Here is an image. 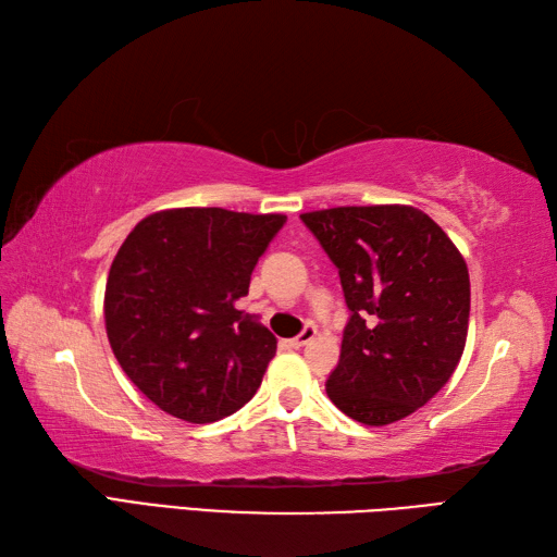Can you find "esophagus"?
I'll list each match as a JSON object with an SVG mask.
<instances>
[{"instance_id": "1", "label": "esophagus", "mask_w": 557, "mask_h": 557, "mask_svg": "<svg viewBox=\"0 0 557 557\" xmlns=\"http://www.w3.org/2000/svg\"><path fill=\"white\" fill-rule=\"evenodd\" d=\"M315 333H318V330H315L313 325H309V327L304 330L301 335H297V337H292V339H289V347H294V349L306 347V345H309V342H313V339H315Z\"/></svg>"}]
</instances>
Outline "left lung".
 Returning <instances> with one entry per match:
<instances>
[{"label": "left lung", "instance_id": "1", "mask_svg": "<svg viewBox=\"0 0 557 557\" xmlns=\"http://www.w3.org/2000/svg\"><path fill=\"white\" fill-rule=\"evenodd\" d=\"M301 220L337 265L351 311L327 397L363 425L409 417L441 393L465 351V256L411 206H342Z\"/></svg>", "mask_w": 557, "mask_h": 557}]
</instances>
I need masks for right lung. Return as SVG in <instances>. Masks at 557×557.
<instances>
[{
    "label": "right lung",
    "instance_id": "right-lung-1",
    "mask_svg": "<svg viewBox=\"0 0 557 557\" xmlns=\"http://www.w3.org/2000/svg\"><path fill=\"white\" fill-rule=\"evenodd\" d=\"M285 222L280 212L168 208L126 236L104 287V327L152 405L212 423L256 395L277 339L234 304Z\"/></svg>",
    "mask_w": 557,
    "mask_h": 557
}]
</instances>
